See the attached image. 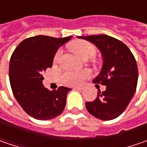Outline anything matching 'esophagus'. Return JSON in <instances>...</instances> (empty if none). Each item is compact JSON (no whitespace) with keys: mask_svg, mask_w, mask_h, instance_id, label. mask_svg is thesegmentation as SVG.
<instances>
[{"mask_svg":"<svg viewBox=\"0 0 147 147\" xmlns=\"http://www.w3.org/2000/svg\"><path fill=\"white\" fill-rule=\"evenodd\" d=\"M74 90H78V91H82V90H83V88H79V87L78 88V87H77V88H74Z\"/></svg>","mask_w":147,"mask_h":147,"instance_id":"1","label":"esophagus"}]
</instances>
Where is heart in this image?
<instances>
[{"mask_svg": "<svg viewBox=\"0 0 147 147\" xmlns=\"http://www.w3.org/2000/svg\"><path fill=\"white\" fill-rule=\"evenodd\" d=\"M72 51L78 55L82 59H88L92 58L96 55V50L92 43L86 41H78L70 45ZM61 55V51H58L54 58V61L57 62ZM89 76V72L87 70L76 72V71H68L61 77L62 82L67 86L75 87L82 84L83 80Z\"/></svg>", "mask_w": 147, "mask_h": 147, "instance_id": "1", "label": "heart"}]
</instances>
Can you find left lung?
Here are the masks:
<instances>
[{
  "mask_svg": "<svg viewBox=\"0 0 147 147\" xmlns=\"http://www.w3.org/2000/svg\"><path fill=\"white\" fill-rule=\"evenodd\" d=\"M87 40L100 50L103 65L100 72L92 80L106 88L93 101L86 102L88 111L100 120H111L127 108L136 92L138 70L131 51L121 41L107 36L93 35L78 37Z\"/></svg>",
  "mask_w": 147,
  "mask_h": 147,
  "instance_id": "8db88e82",
  "label": "left lung"
}]
</instances>
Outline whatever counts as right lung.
<instances>
[{"label": "right lung", "mask_w": 147, "mask_h": 147, "mask_svg": "<svg viewBox=\"0 0 147 147\" xmlns=\"http://www.w3.org/2000/svg\"><path fill=\"white\" fill-rule=\"evenodd\" d=\"M71 38L29 37L21 42L11 55L9 77L13 94L23 110L36 119H52L65 109L67 94L72 89L59 87L49 91L43 86L42 73L52 67L57 50Z\"/></svg>", "instance_id": "1"}]
</instances>
